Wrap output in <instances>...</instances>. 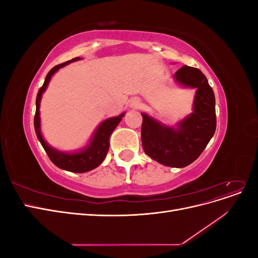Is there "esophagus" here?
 <instances>
[{
	"instance_id": "esophagus-1",
	"label": "esophagus",
	"mask_w": 258,
	"mask_h": 258,
	"mask_svg": "<svg viewBox=\"0 0 258 258\" xmlns=\"http://www.w3.org/2000/svg\"><path fill=\"white\" fill-rule=\"evenodd\" d=\"M140 104H141V102H140L139 98H132L129 102V106L131 108H138L140 106Z\"/></svg>"
}]
</instances>
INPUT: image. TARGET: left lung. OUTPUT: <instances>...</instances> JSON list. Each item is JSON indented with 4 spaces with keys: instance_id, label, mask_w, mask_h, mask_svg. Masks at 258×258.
Returning a JSON list of instances; mask_svg holds the SVG:
<instances>
[{
    "instance_id": "obj_1",
    "label": "left lung",
    "mask_w": 258,
    "mask_h": 258,
    "mask_svg": "<svg viewBox=\"0 0 258 258\" xmlns=\"http://www.w3.org/2000/svg\"><path fill=\"white\" fill-rule=\"evenodd\" d=\"M174 81L184 88H195L192 112L175 126H167L146 113L141 138L147 156L163 166L184 168L204 152L216 129L215 97L205 74L184 66L174 73Z\"/></svg>"
}]
</instances>
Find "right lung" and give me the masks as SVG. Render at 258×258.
<instances>
[{
    "label": "right lung",
    "instance_id": "add662e5",
    "mask_svg": "<svg viewBox=\"0 0 258 258\" xmlns=\"http://www.w3.org/2000/svg\"><path fill=\"white\" fill-rule=\"evenodd\" d=\"M81 59H82L81 57H77L64 62V63L53 67L48 72V74L46 75L45 82L42 87L40 88V90H38L37 96H36V111L34 116V129H35L36 137L38 139V141L41 142L42 146L44 147L46 154L48 155L51 162L54 166H57L62 170L70 171V172H74V173L88 172V171L93 170L102 163L108 152V148H110V137L112 135V132L115 130L117 124L121 121L122 117L124 116V113H121L118 116L110 117V118H106L105 120H103L97 127L95 132L92 134L89 142L84 147L80 148L79 151H73V152L59 151L57 148L50 146L47 142H46V140L42 135L41 117H40V106H41V100H42L43 93L45 92L46 89H47V86L51 80L52 75L56 73L59 69Z\"/></svg>",
    "mask_w": 258,
    "mask_h": 258
}]
</instances>
